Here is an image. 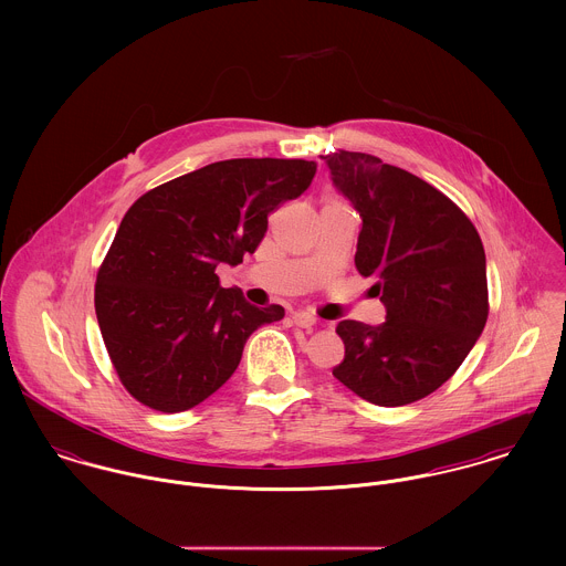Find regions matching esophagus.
<instances>
[{
    "instance_id": "obj_1",
    "label": "esophagus",
    "mask_w": 566,
    "mask_h": 566,
    "mask_svg": "<svg viewBox=\"0 0 566 566\" xmlns=\"http://www.w3.org/2000/svg\"><path fill=\"white\" fill-rule=\"evenodd\" d=\"M292 323L301 326V328H312L316 324V318L312 314H307V312H294L292 314Z\"/></svg>"
}]
</instances>
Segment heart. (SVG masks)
Segmentation results:
<instances>
[{"label":"heart","instance_id":"obj_1","mask_svg":"<svg viewBox=\"0 0 566 566\" xmlns=\"http://www.w3.org/2000/svg\"><path fill=\"white\" fill-rule=\"evenodd\" d=\"M333 207H346L335 193H328L326 198H324V209H333Z\"/></svg>","mask_w":566,"mask_h":566}]
</instances>
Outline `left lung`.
Masks as SVG:
<instances>
[{"instance_id": "left-lung-1", "label": "left lung", "mask_w": 566, "mask_h": 566, "mask_svg": "<svg viewBox=\"0 0 566 566\" xmlns=\"http://www.w3.org/2000/svg\"><path fill=\"white\" fill-rule=\"evenodd\" d=\"M333 185L361 218L355 268L375 276L379 326L342 321L333 377L368 403L399 407L438 390L462 366L488 321L482 238L467 213L401 167L337 150Z\"/></svg>"}]
</instances>
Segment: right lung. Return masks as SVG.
I'll return each instance as SVG.
<instances>
[{"instance_id": "add662e5", "label": "right lung", "mask_w": 566, "mask_h": 566, "mask_svg": "<svg viewBox=\"0 0 566 566\" xmlns=\"http://www.w3.org/2000/svg\"><path fill=\"white\" fill-rule=\"evenodd\" d=\"M316 174L303 159L211 163L144 193L124 216L95 281V316L122 386L163 413L191 409L222 388L261 324L281 305L254 307L222 287L268 231V216Z\"/></svg>"}]
</instances>
